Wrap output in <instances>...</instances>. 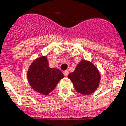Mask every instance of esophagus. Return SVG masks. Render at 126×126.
<instances>
[{"mask_svg":"<svg viewBox=\"0 0 126 126\" xmlns=\"http://www.w3.org/2000/svg\"><path fill=\"white\" fill-rule=\"evenodd\" d=\"M63 74L65 76H67L69 74V71H67V70H65V71H63Z\"/></svg>","mask_w":126,"mask_h":126,"instance_id":"obj_1","label":"esophagus"}]
</instances>
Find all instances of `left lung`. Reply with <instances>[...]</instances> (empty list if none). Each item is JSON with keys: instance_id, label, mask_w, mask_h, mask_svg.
Instances as JSON below:
<instances>
[{"instance_id": "8db88e82", "label": "left lung", "mask_w": 126, "mask_h": 126, "mask_svg": "<svg viewBox=\"0 0 126 126\" xmlns=\"http://www.w3.org/2000/svg\"><path fill=\"white\" fill-rule=\"evenodd\" d=\"M77 92L84 95L90 94L97 89L100 74L93 63L82 59L74 72L68 75Z\"/></svg>"}]
</instances>
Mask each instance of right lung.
<instances>
[{
  "mask_svg": "<svg viewBox=\"0 0 126 126\" xmlns=\"http://www.w3.org/2000/svg\"><path fill=\"white\" fill-rule=\"evenodd\" d=\"M27 78L33 90L42 94L48 95L64 78V75L58 69L50 68L47 57L42 56L35 59L30 65Z\"/></svg>",
  "mask_w": 126,
  "mask_h": 126,
  "instance_id": "1",
  "label": "right lung"
}]
</instances>
